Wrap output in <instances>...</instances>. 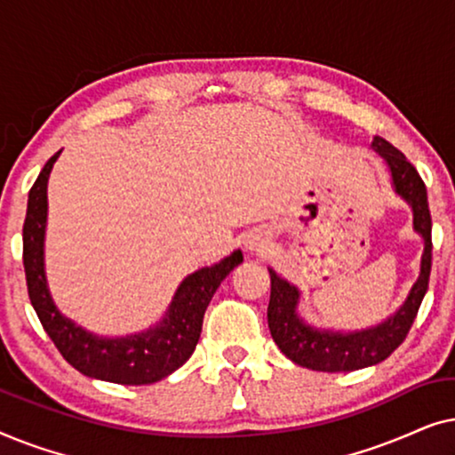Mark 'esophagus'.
<instances>
[{
  "label": "esophagus",
  "mask_w": 455,
  "mask_h": 455,
  "mask_svg": "<svg viewBox=\"0 0 455 455\" xmlns=\"http://www.w3.org/2000/svg\"><path fill=\"white\" fill-rule=\"evenodd\" d=\"M265 246V238H260V235H251V238L246 240V248L251 252H254V251H260V248Z\"/></svg>",
  "instance_id": "34e87169"
}]
</instances>
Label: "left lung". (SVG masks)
<instances>
[{"instance_id": "1", "label": "left lung", "mask_w": 455, "mask_h": 455, "mask_svg": "<svg viewBox=\"0 0 455 455\" xmlns=\"http://www.w3.org/2000/svg\"><path fill=\"white\" fill-rule=\"evenodd\" d=\"M372 148L381 155L391 172L394 190L412 207L414 232L425 240V251L420 257V273L412 290L400 308L375 327L360 329V331H331V329H316L308 325L298 315L300 291L269 269L271 275V298L267 308L271 338L291 363L307 366L310 371L323 372H347L366 369V366L383 363L391 352L406 339L419 313L422 298L428 290L431 275L433 242H431V211L427 201V186L414 170V165L397 151L394 145L381 136L372 139Z\"/></svg>"}]
</instances>
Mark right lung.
I'll return each instance as SVG.
<instances>
[{"instance_id":"1","label":"right lung","mask_w":455,"mask_h":455,"mask_svg":"<svg viewBox=\"0 0 455 455\" xmlns=\"http://www.w3.org/2000/svg\"><path fill=\"white\" fill-rule=\"evenodd\" d=\"M60 153L43 167L28 192L27 220L22 228V260L28 298L43 329L61 356L86 377L120 385L157 383L178 371L192 356L201 338L204 310L220 283L244 257L234 251L220 263L190 273L178 285L167 313L157 325L126 338H101L68 319L58 310L45 277L47 182Z\"/></svg>"}]
</instances>
